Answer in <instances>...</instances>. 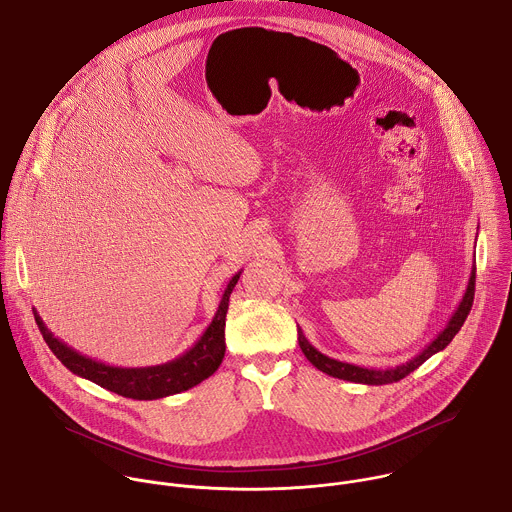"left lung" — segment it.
<instances>
[{
  "label": "left lung",
  "instance_id": "obj_1",
  "mask_svg": "<svg viewBox=\"0 0 512 512\" xmlns=\"http://www.w3.org/2000/svg\"><path fill=\"white\" fill-rule=\"evenodd\" d=\"M474 281H476V267L472 269L470 273V279H468V287H466V294L460 302V306L456 308V312L452 314L450 322L446 324V328L437 334L415 358L407 360L405 364H399V367H393V369H364V367H356V364H350V362H340L336 358H330L326 354H322L318 348H314L308 338L304 336L302 328L298 326V342H300V348L302 352L306 354V358L314 364V367L330 377H336V379H342V381H350V383H362V385H389V383H397L401 381L403 377H407L409 373H413L417 367H421V364L433 356L435 352L444 350L452 340L454 336L460 332L462 324L466 322L470 310H472V302H474Z\"/></svg>",
  "mask_w": 512,
  "mask_h": 512
}]
</instances>
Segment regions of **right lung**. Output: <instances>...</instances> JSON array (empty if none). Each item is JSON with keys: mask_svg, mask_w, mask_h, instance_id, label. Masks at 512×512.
<instances>
[{"mask_svg": "<svg viewBox=\"0 0 512 512\" xmlns=\"http://www.w3.org/2000/svg\"><path fill=\"white\" fill-rule=\"evenodd\" d=\"M241 277V271L233 275L229 281L223 300L218 304V310L208 324V328L202 332V336L194 342L190 350H186L182 356L156 364V367H139V369H123V367H111V364L93 360L75 348L64 344L60 338H56L38 312L34 310L36 324L48 344V348L54 352V356L64 364V367L83 379H89L97 383L99 387L113 391L121 397L139 399V401H152L162 399L168 395H176L182 391H188L214 375V371L221 367L225 358V320L229 310V298L233 289Z\"/></svg>", "mask_w": 512, "mask_h": 512, "instance_id": "obj_1", "label": "right lung"}]
</instances>
